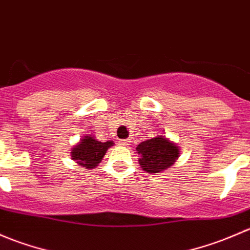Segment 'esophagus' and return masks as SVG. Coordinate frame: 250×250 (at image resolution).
<instances>
[{"mask_svg": "<svg viewBox=\"0 0 250 250\" xmlns=\"http://www.w3.org/2000/svg\"><path fill=\"white\" fill-rule=\"evenodd\" d=\"M119 143L122 144V146H127L128 144H130V140H120V141H119Z\"/></svg>", "mask_w": 250, "mask_h": 250, "instance_id": "34e87169", "label": "esophagus"}]
</instances>
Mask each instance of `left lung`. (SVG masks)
<instances>
[{"label":"left lung","instance_id":"obj_1","mask_svg":"<svg viewBox=\"0 0 250 250\" xmlns=\"http://www.w3.org/2000/svg\"><path fill=\"white\" fill-rule=\"evenodd\" d=\"M142 169L148 173H159L169 168L179 158V148L164 136L153 137L140 143L136 148Z\"/></svg>","mask_w":250,"mask_h":250}]
</instances>
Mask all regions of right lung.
Listing matches in <instances>:
<instances>
[{"label":"right lung","instance_id":"add662e5","mask_svg":"<svg viewBox=\"0 0 250 250\" xmlns=\"http://www.w3.org/2000/svg\"><path fill=\"white\" fill-rule=\"evenodd\" d=\"M113 144V141L100 142L92 136H84L83 140L71 149L72 160L77 161V164L85 168H95L99 166L108 148Z\"/></svg>","mask_w":250,"mask_h":250}]
</instances>
